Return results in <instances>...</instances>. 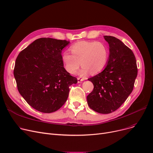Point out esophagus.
Instances as JSON below:
<instances>
[{
    "mask_svg": "<svg viewBox=\"0 0 153 153\" xmlns=\"http://www.w3.org/2000/svg\"><path fill=\"white\" fill-rule=\"evenodd\" d=\"M83 81H84V79H81L80 77L77 78V82L78 83H81V82H82Z\"/></svg>",
    "mask_w": 153,
    "mask_h": 153,
    "instance_id": "34e87169",
    "label": "esophagus"
}]
</instances>
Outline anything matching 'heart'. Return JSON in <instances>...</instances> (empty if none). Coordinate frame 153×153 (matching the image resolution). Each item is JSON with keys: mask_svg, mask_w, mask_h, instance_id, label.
I'll use <instances>...</instances> for the list:
<instances>
[{"mask_svg": "<svg viewBox=\"0 0 153 153\" xmlns=\"http://www.w3.org/2000/svg\"><path fill=\"white\" fill-rule=\"evenodd\" d=\"M70 50L72 54L68 51L62 53V61L64 68L71 74L76 73L81 64L82 65L79 71L81 76H85L90 72L98 73L107 65L108 51L102 42H79L71 45Z\"/></svg>", "mask_w": 153, "mask_h": 153, "instance_id": "1", "label": "heart"}]
</instances>
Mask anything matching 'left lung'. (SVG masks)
Returning a JSON list of instances; mask_svg holds the SVG:
<instances>
[{"label":"left lung","mask_w":153,"mask_h":153,"mask_svg":"<svg viewBox=\"0 0 153 153\" xmlns=\"http://www.w3.org/2000/svg\"><path fill=\"white\" fill-rule=\"evenodd\" d=\"M109 45L107 65L101 72L88 79L94 89L87 97L89 107L99 114L117 110L131 93L138 69L133 51L118 38L105 36Z\"/></svg>","instance_id":"1"}]
</instances>
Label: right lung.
<instances>
[{"instance_id": "1", "label": "right lung", "mask_w": 153, "mask_h": 153, "mask_svg": "<svg viewBox=\"0 0 153 153\" xmlns=\"http://www.w3.org/2000/svg\"><path fill=\"white\" fill-rule=\"evenodd\" d=\"M70 43L51 38L36 39L15 61L13 75L18 91L29 105L43 113L59 109L77 80L64 68L62 50Z\"/></svg>"}]
</instances>
